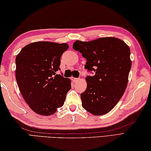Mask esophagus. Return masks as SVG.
I'll return each mask as SVG.
<instances>
[{
	"label": "esophagus",
	"mask_w": 151,
	"mask_h": 151,
	"mask_svg": "<svg viewBox=\"0 0 151 151\" xmlns=\"http://www.w3.org/2000/svg\"><path fill=\"white\" fill-rule=\"evenodd\" d=\"M72 81H73L74 82H77L78 81H80V78H76L72 77Z\"/></svg>",
	"instance_id": "1"
}]
</instances>
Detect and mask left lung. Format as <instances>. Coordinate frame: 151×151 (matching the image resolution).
I'll list each match as a JSON object with an SVG mask.
<instances>
[{"instance_id": "1", "label": "left lung", "mask_w": 151, "mask_h": 151, "mask_svg": "<svg viewBox=\"0 0 151 151\" xmlns=\"http://www.w3.org/2000/svg\"><path fill=\"white\" fill-rule=\"evenodd\" d=\"M73 48L87 60L85 68L95 73L86 78L87 88L81 94L82 107L94 115L108 113L126 90L132 65L129 47L120 39L106 37L77 40Z\"/></svg>"}]
</instances>
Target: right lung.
Masks as SVG:
<instances>
[{"label": "right lung", "instance_id": "add662e5", "mask_svg": "<svg viewBox=\"0 0 151 151\" xmlns=\"http://www.w3.org/2000/svg\"><path fill=\"white\" fill-rule=\"evenodd\" d=\"M67 43L37 41L24 47L15 58V78L31 110L41 115L56 113L65 102L70 80L57 75Z\"/></svg>", "mask_w": 151, "mask_h": 151}]
</instances>
